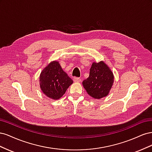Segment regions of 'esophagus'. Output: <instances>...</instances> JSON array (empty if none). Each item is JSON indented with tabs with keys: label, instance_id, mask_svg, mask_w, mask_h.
<instances>
[{
	"label": "esophagus",
	"instance_id": "34e87169",
	"mask_svg": "<svg viewBox=\"0 0 152 152\" xmlns=\"http://www.w3.org/2000/svg\"><path fill=\"white\" fill-rule=\"evenodd\" d=\"M73 81L75 82H81V79L79 77H74L73 78Z\"/></svg>",
	"mask_w": 152,
	"mask_h": 152
}]
</instances>
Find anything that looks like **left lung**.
<instances>
[{
  "mask_svg": "<svg viewBox=\"0 0 152 152\" xmlns=\"http://www.w3.org/2000/svg\"><path fill=\"white\" fill-rule=\"evenodd\" d=\"M113 75L110 68L103 61L93 63L89 76L82 82L87 93L91 97L100 99L107 96L113 82Z\"/></svg>",
  "mask_w": 152,
  "mask_h": 152,
  "instance_id": "obj_1",
  "label": "left lung"
}]
</instances>
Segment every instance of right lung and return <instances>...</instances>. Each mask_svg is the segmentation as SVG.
<instances>
[{"instance_id": "right-lung-1", "label": "right lung", "mask_w": 152, "mask_h": 152, "mask_svg": "<svg viewBox=\"0 0 152 152\" xmlns=\"http://www.w3.org/2000/svg\"><path fill=\"white\" fill-rule=\"evenodd\" d=\"M40 86L44 94L53 99L62 97L73 80L63 70L58 61H53L41 72Z\"/></svg>"}]
</instances>
